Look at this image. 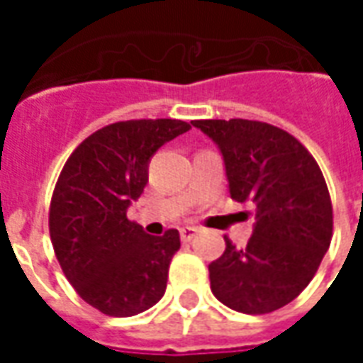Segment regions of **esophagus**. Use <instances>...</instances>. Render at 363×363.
<instances>
[{"mask_svg":"<svg viewBox=\"0 0 363 363\" xmlns=\"http://www.w3.org/2000/svg\"><path fill=\"white\" fill-rule=\"evenodd\" d=\"M196 233H198V228H190V225H186V228H181V239H182V241H192Z\"/></svg>","mask_w":363,"mask_h":363,"instance_id":"obj_1","label":"esophagus"}]
</instances>
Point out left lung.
<instances>
[{"instance_id": "1", "label": "left lung", "mask_w": 363, "mask_h": 363, "mask_svg": "<svg viewBox=\"0 0 363 363\" xmlns=\"http://www.w3.org/2000/svg\"><path fill=\"white\" fill-rule=\"evenodd\" d=\"M220 147L229 194L249 202L255 229L243 249L208 267L212 294L229 309L264 315L313 280L333 239V204L317 161L286 130L259 120H194Z\"/></svg>"}]
</instances>
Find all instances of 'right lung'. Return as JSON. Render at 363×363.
I'll list each match as a JSON object with an SVG mask.
<instances>
[{"label":"right lung","mask_w":363,"mask_h":363,"mask_svg":"<svg viewBox=\"0 0 363 363\" xmlns=\"http://www.w3.org/2000/svg\"><path fill=\"white\" fill-rule=\"evenodd\" d=\"M189 130L173 118L114 122L85 138L60 173L52 247L79 297L108 317L143 313L165 294L179 231L147 235L126 212L142 196L155 151Z\"/></svg>","instance_id":"right-lung-1"}]
</instances>
